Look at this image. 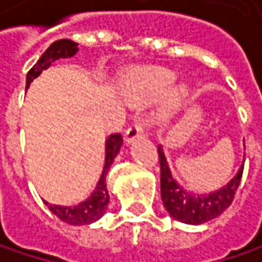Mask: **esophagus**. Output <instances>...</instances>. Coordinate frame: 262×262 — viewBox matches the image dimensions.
<instances>
[{"label":"esophagus","mask_w":262,"mask_h":262,"mask_svg":"<svg viewBox=\"0 0 262 262\" xmlns=\"http://www.w3.org/2000/svg\"><path fill=\"white\" fill-rule=\"evenodd\" d=\"M143 134H144V126H143L141 119L138 118V119H136V121H134V124H133V125L126 129V133H125L126 143H131V141H134L136 138L141 137Z\"/></svg>","instance_id":"obj_1"}]
</instances>
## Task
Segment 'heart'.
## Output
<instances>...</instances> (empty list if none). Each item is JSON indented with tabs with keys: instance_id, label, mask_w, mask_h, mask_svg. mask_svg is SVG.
Masks as SVG:
<instances>
[{
	"instance_id": "1",
	"label": "heart",
	"mask_w": 262,
	"mask_h": 262,
	"mask_svg": "<svg viewBox=\"0 0 262 262\" xmlns=\"http://www.w3.org/2000/svg\"><path fill=\"white\" fill-rule=\"evenodd\" d=\"M173 74L166 68L146 67L138 70L133 77V86L137 93L160 92L173 81Z\"/></svg>"
}]
</instances>
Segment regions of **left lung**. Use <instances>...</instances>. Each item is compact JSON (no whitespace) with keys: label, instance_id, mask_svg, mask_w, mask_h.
Instances as JSON below:
<instances>
[{"label":"left lung","instance_id":"obj_1","mask_svg":"<svg viewBox=\"0 0 262 262\" xmlns=\"http://www.w3.org/2000/svg\"><path fill=\"white\" fill-rule=\"evenodd\" d=\"M159 165H160V192L163 206L170 216L188 225H201L214 217L220 216L232 204L241 178L244 173V165L237 170L236 176L225 188L208 195L188 194L172 178L162 147H157Z\"/></svg>","mask_w":262,"mask_h":262}]
</instances>
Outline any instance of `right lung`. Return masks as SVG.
<instances>
[{"mask_svg": "<svg viewBox=\"0 0 262 262\" xmlns=\"http://www.w3.org/2000/svg\"><path fill=\"white\" fill-rule=\"evenodd\" d=\"M77 52V43L70 40V39H61L56 40L52 45L49 46L43 52V55L39 58V61L35 66L32 67L27 73L26 77V89L30 86V83L39 76L45 68L51 66L54 61L59 58H67V56H73ZM122 144V137L121 134H112L106 138V157H105V167L102 176L96 185V189L90 198H87L86 201H83L81 204L76 207H62V206H49L45 201V204L49 207V210L55 214L58 219H61L62 222L70 223V225H89L93 223L97 219L105 214L106 206L109 203V194H107V188H106V175L109 166L112 165L114 159L118 155L119 148Z\"/></svg>", "mask_w": 262, "mask_h": 262, "instance_id": "add662e5", "label": "right lung"}]
</instances>
